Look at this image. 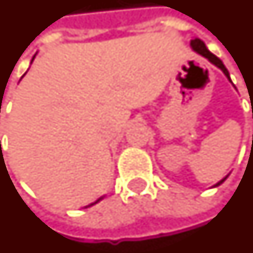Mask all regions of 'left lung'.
I'll list each match as a JSON object with an SVG mask.
<instances>
[{
  "instance_id": "left-lung-1",
  "label": "left lung",
  "mask_w": 253,
  "mask_h": 253,
  "mask_svg": "<svg viewBox=\"0 0 253 253\" xmlns=\"http://www.w3.org/2000/svg\"><path fill=\"white\" fill-rule=\"evenodd\" d=\"M190 46L193 47L194 52H197L199 54H201V56H204V57H206L207 60H210V61H211L213 65H216L218 68H220V70L223 71V74H225L226 77H227V79H229V81L231 82L230 75H229V71H227V68L225 67V64L222 63V60L218 59V57H216L215 54H212V53L210 52V50L207 49L206 43H204L203 41L199 40V38H194V40L190 41ZM226 178H227V176H225V178H223L222 181H219L218 183H216V185H213V186H219L220 183H223V182L226 181Z\"/></svg>"
}]
</instances>
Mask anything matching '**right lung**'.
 Wrapping results in <instances>:
<instances>
[{
	"instance_id": "right-lung-1",
	"label": "right lung",
	"mask_w": 253,
	"mask_h": 253,
	"mask_svg": "<svg viewBox=\"0 0 253 253\" xmlns=\"http://www.w3.org/2000/svg\"><path fill=\"white\" fill-rule=\"evenodd\" d=\"M34 57H35V56H34ZM34 57H33V60H34ZM102 197H104V196H102ZM102 197H100V199H98V200H97V201H94V203H91V204H89V206H87V207H91V206H94V204H96V203H98V201H100V200H102ZM87 207H86V208H87Z\"/></svg>"
}]
</instances>
